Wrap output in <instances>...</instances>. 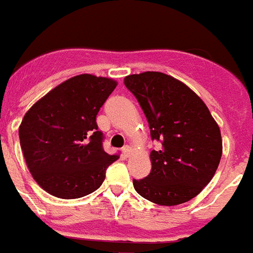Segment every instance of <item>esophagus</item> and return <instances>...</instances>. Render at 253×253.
<instances>
[{"mask_svg": "<svg viewBox=\"0 0 253 253\" xmlns=\"http://www.w3.org/2000/svg\"><path fill=\"white\" fill-rule=\"evenodd\" d=\"M123 155H124L125 158H129V156L131 155V149L129 146H125L124 149H123Z\"/></svg>", "mask_w": 253, "mask_h": 253, "instance_id": "esophagus-1", "label": "esophagus"}]
</instances>
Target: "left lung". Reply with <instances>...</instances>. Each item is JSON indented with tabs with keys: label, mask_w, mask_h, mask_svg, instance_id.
<instances>
[{
	"label": "left lung",
	"mask_w": 253,
	"mask_h": 253,
	"mask_svg": "<svg viewBox=\"0 0 253 253\" xmlns=\"http://www.w3.org/2000/svg\"><path fill=\"white\" fill-rule=\"evenodd\" d=\"M125 86L137 98L151 138L162 142L150 154L151 172L133 179L135 191L159 206L193 199L213 178L221 155L220 126L197 93L163 72L129 75Z\"/></svg>",
	"instance_id": "obj_1"
}]
</instances>
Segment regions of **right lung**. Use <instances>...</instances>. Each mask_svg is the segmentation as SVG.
<instances>
[{
	"instance_id": "1",
	"label": "right lung",
	"mask_w": 253,
	"mask_h": 253,
	"mask_svg": "<svg viewBox=\"0 0 253 253\" xmlns=\"http://www.w3.org/2000/svg\"><path fill=\"white\" fill-rule=\"evenodd\" d=\"M116 85L108 77L77 75L26 112L19 126L20 147L33 179L50 195L77 199L91 194L119 159L104 152L95 122Z\"/></svg>"
}]
</instances>
